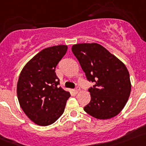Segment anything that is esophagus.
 I'll use <instances>...</instances> for the list:
<instances>
[{
  "label": "esophagus",
  "instance_id": "obj_1",
  "mask_svg": "<svg viewBox=\"0 0 146 146\" xmlns=\"http://www.w3.org/2000/svg\"><path fill=\"white\" fill-rule=\"evenodd\" d=\"M80 88L77 86V87H76V88L74 89V93H75V94H77V93L80 91Z\"/></svg>",
  "mask_w": 146,
  "mask_h": 146
}]
</instances>
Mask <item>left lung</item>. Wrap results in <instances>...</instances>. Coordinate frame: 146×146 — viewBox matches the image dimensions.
<instances>
[{
	"instance_id": "1",
	"label": "left lung",
	"mask_w": 146,
	"mask_h": 146,
	"mask_svg": "<svg viewBox=\"0 0 146 146\" xmlns=\"http://www.w3.org/2000/svg\"><path fill=\"white\" fill-rule=\"evenodd\" d=\"M72 51L89 82L91 102L84 110L97 119L115 117L124 108L131 92L126 66L107 49L96 43L77 44Z\"/></svg>"
}]
</instances>
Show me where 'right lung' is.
Returning a JSON list of instances; mask_svg holds the SVG:
<instances>
[{
  "instance_id": "right-lung-1",
  "label": "right lung",
  "mask_w": 146,
  "mask_h": 146,
  "mask_svg": "<svg viewBox=\"0 0 146 146\" xmlns=\"http://www.w3.org/2000/svg\"><path fill=\"white\" fill-rule=\"evenodd\" d=\"M67 51L66 45L47 47L24 66L17 88L20 107L27 116L40 126H48L64 112L70 93L59 86L55 67Z\"/></svg>"
}]
</instances>
